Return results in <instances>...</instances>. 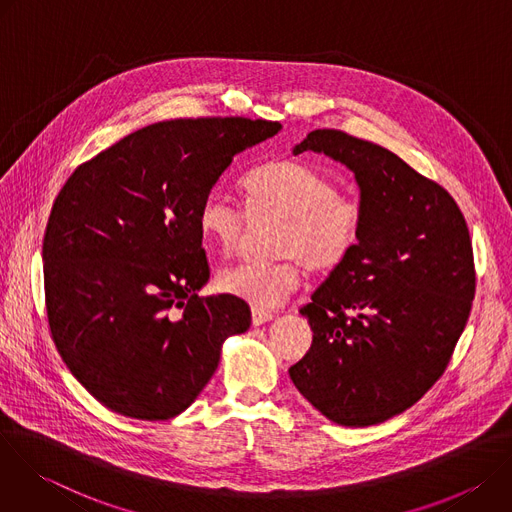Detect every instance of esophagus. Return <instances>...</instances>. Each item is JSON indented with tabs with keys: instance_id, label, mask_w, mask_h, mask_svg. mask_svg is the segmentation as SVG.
Masks as SVG:
<instances>
[{
	"instance_id": "34e87169",
	"label": "esophagus",
	"mask_w": 512,
	"mask_h": 512,
	"mask_svg": "<svg viewBox=\"0 0 512 512\" xmlns=\"http://www.w3.org/2000/svg\"><path fill=\"white\" fill-rule=\"evenodd\" d=\"M251 318H253V326H261V324H265V322L273 320V312H269V310H261V308H253Z\"/></svg>"
}]
</instances>
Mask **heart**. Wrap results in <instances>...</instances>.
<instances>
[{"label":"heart","instance_id":"1","mask_svg":"<svg viewBox=\"0 0 512 512\" xmlns=\"http://www.w3.org/2000/svg\"><path fill=\"white\" fill-rule=\"evenodd\" d=\"M247 210L227 194L210 192L198 208L202 237L231 253L247 218H281L275 261H243L225 267L216 285L225 294L255 308H275L300 287L304 263L314 271L340 267L358 247L367 206L350 192H340L334 178L300 160H275L251 170L243 180Z\"/></svg>","mask_w":512,"mask_h":512}]
</instances>
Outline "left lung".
I'll return each mask as SVG.
<instances>
[{"label":"left lung","instance_id":"1","mask_svg":"<svg viewBox=\"0 0 512 512\" xmlns=\"http://www.w3.org/2000/svg\"><path fill=\"white\" fill-rule=\"evenodd\" d=\"M308 150L354 172L367 225L300 310L314 340L289 377L330 421L367 427L444 375L476 291L472 241L448 190L381 145L316 129L294 154Z\"/></svg>","mask_w":512,"mask_h":512}]
</instances>
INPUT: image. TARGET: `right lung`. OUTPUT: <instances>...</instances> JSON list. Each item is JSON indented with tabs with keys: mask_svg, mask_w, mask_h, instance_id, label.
<instances>
[{
	"mask_svg": "<svg viewBox=\"0 0 512 512\" xmlns=\"http://www.w3.org/2000/svg\"><path fill=\"white\" fill-rule=\"evenodd\" d=\"M279 129L247 117L160 121L81 164L58 192L42 243L48 326L107 409L180 415L223 342L249 330L243 300L198 296L210 277L198 208L239 152Z\"/></svg>",
	"mask_w": 512,
	"mask_h": 512,
	"instance_id": "obj_1",
	"label": "right lung"
}]
</instances>
